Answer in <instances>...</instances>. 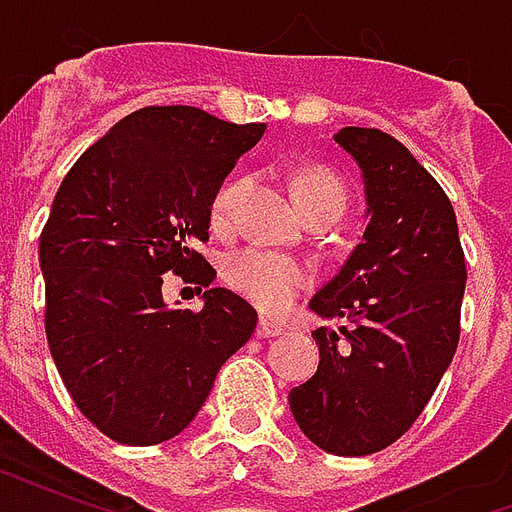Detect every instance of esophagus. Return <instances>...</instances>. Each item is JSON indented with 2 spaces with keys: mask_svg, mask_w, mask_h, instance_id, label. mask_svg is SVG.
Masks as SVG:
<instances>
[{
  "mask_svg": "<svg viewBox=\"0 0 512 512\" xmlns=\"http://www.w3.org/2000/svg\"><path fill=\"white\" fill-rule=\"evenodd\" d=\"M277 334H282V326H277V323H268V321H260L257 323V337H277Z\"/></svg>",
  "mask_w": 512,
  "mask_h": 512,
  "instance_id": "34e87169",
  "label": "esophagus"
}]
</instances>
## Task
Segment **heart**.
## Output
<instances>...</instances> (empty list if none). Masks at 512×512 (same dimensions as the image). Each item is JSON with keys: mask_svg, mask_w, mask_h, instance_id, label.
Returning a JSON list of instances; mask_svg holds the SVG:
<instances>
[{"mask_svg": "<svg viewBox=\"0 0 512 512\" xmlns=\"http://www.w3.org/2000/svg\"><path fill=\"white\" fill-rule=\"evenodd\" d=\"M246 180L233 178L219 186L211 200V224L216 230H230L235 224V208L244 197ZM296 200L301 211L310 213L321 205H337L345 211V189L326 169H304L296 178ZM224 279L246 301L266 315H282L290 304L312 285V271L296 257L268 252L260 246H244L224 263Z\"/></svg>", "mask_w": 512, "mask_h": 512, "instance_id": "b5f03b06", "label": "heart"}]
</instances>
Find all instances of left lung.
I'll use <instances>...</instances> for the list:
<instances>
[{
	"label": "left lung",
	"instance_id": "1",
	"mask_svg": "<svg viewBox=\"0 0 512 512\" xmlns=\"http://www.w3.org/2000/svg\"><path fill=\"white\" fill-rule=\"evenodd\" d=\"M334 142L362 169L370 219L310 307L351 326L312 332L321 365L288 400L312 444L354 458L395 444L436 392L461 337L466 260L450 197L406 145L356 126Z\"/></svg>",
	"mask_w": 512,
	"mask_h": 512
}]
</instances>
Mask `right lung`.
<instances>
[{
    "instance_id": "1",
    "label": "right lung",
    "mask_w": 512,
    "mask_h": 512,
    "mask_svg": "<svg viewBox=\"0 0 512 512\" xmlns=\"http://www.w3.org/2000/svg\"><path fill=\"white\" fill-rule=\"evenodd\" d=\"M263 123L197 106H145L84 150L40 233L46 337L65 389L109 439L178 436L213 378L255 334L257 312L224 288L202 310H169L164 274L208 288L211 200Z\"/></svg>"
}]
</instances>
